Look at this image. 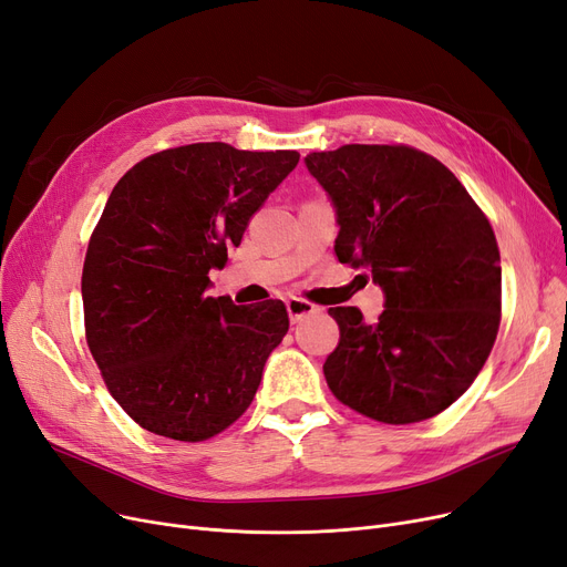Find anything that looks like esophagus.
I'll use <instances>...</instances> for the list:
<instances>
[{
    "instance_id": "obj_1",
    "label": "esophagus",
    "mask_w": 567,
    "mask_h": 567,
    "mask_svg": "<svg viewBox=\"0 0 567 567\" xmlns=\"http://www.w3.org/2000/svg\"><path fill=\"white\" fill-rule=\"evenodd\" d=\"M287 312H289V319L293 324H299V322H303L306 317H310V315H315V312H319V308L315 306V303H310V301H306V299H289L287 301Z\"/></svg>"
}]
</instances>
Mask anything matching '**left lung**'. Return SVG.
<instances>
[{
	"label": "left lung",
	"instance_id": "8db88e82",
	"mask_svg": "<svg viewBox=\"0 0 567 567\" xmlns=\"http://www.w3.org/2000/svg\"><path fill=\"white\" fill-rule=\"evenodd\" d=\"M338 213L340 264L371 270L386 306L329 308L340 327L324 363L333 396L382 424L447 410L475 382L501 327V252L488 217L452 171L412 145L310 153Z\"/></svg>",
	"mask_w": 567,
	"mask_h": 567
}]
</instances>
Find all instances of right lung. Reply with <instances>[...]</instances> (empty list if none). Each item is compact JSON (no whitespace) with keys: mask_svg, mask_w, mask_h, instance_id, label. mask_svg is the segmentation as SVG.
Instances as JSON below:
<instances>
[{"mask_svg":"<svg viewBox=\"0 0 567 567\" xmlns=\"http://www.w3.org/2000/svg\"><path fill=\"white\" fill-rule=\"evenodd\" d=\"M297 164V151L189 143L141 159L113 187L83 264L85 340L141 429L202 442L250 408L289 317L274 299L206 297L208 274Z\"/></svg>","mask_w":567,"mask_h":567,"instance_id":"1","label":"right lung"}]
</instances>
